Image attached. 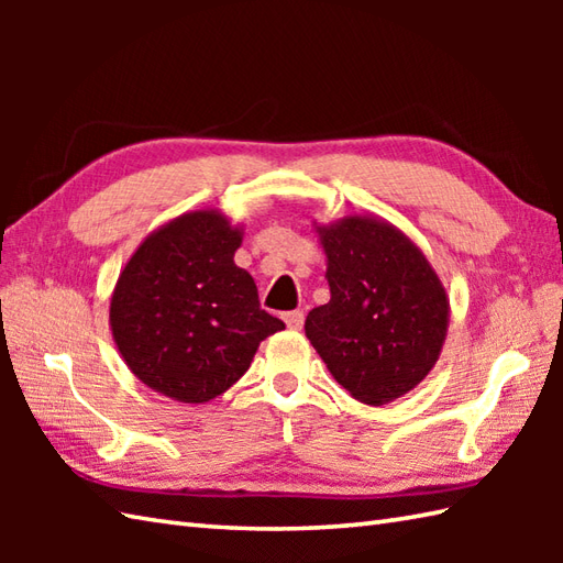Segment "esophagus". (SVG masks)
<instances>
[{
	"label": "esophagus",
	"mask_w": 563,
	"mask_h": 563,
	"mask_svg": "<svg viewBox=\"0 0 563 563\" xmlns=\"http://www.w3.org/2000/svg\"><path fill=\"white\" fill-rule=\"evenodd\" d=\"M283 321H285V327L297 331V329H302V324H305V314L300 312V309H292V312L283 314Z\"/></svg>",
	"instance_id": "esophagus-1"
}]
</instances>
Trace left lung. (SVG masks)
I'll return each instance as SVG.
<instances>
[{
	"instance_id": "1",
	"label": "left lung",
	"mask_w": 563,
	"mask_h": 563,
	"mask_svg": "<svg viewBox=\"0 0 563 563\" xmlns=\"http://www.w3.org/2000/svg\"><path fill=\"white\" fill-rule=\"evenodd\" d=\"M317 234L331 300L307 314L309 343L353 399L382 406L404 397L445 343V285L423 251L377 214H345L317 224Z\"/></svg>"
}]
</instances>
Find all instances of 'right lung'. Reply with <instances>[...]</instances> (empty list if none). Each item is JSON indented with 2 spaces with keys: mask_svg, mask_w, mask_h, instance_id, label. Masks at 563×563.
I'll return each instance as SVG.
<instances>
[{
  "mask_svg": "<svg viewBox=\"0 0 563 563\" xmlns=\"http://www.w3.org/2000/svg\"><path fill=\"white\" fill-rule=\"evenodd\" d=\"M244 230L212 208L184 212L145 236L118 275L109 321L142 385L206 404L242 377L263 339L285 329L234 263Z\"/></svg>",
  "mask_w": 563,
  "mask_h": 563,
  "instance_id": "add662e5",
  "label": "right lung"
}]
</instances>
